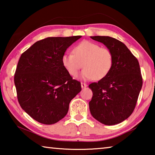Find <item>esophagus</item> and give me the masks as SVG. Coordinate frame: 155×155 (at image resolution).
<instances>
[{"label":"esophagus","instance_id":"34e87169","mask_svg":"<svg viewBox=\"0 0 155 155\" xmlns=\"http://www.w3.org/2000/svg\"><path fill=\"white\" fill-rule=\"evenodd\" d=\"M81 87H82V88H85L87 86V84L85 83H81Z\"/></svg>","mask_w":155,"mask_h":155}]
</instances>
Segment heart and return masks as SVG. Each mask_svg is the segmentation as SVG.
I'll return each instance as SVG.
<instances>
[{
  "label": "heart",
  "instance_id": "obj_1",
  "mask_svg": "<svg viewBox=\"0 0 155 155\" xmlns=\"http://www.w3.org/2000/svg\"><path fill=\"white\" fill-rule=\"evenodd\" d=\"M72 53H65L61 58L62 64L69 74L76 77L82 67L83 79L101 80L111 70L112 52L109 48L101 47L93 41L84 40L74 47Z\"/></svg>",
  "mask_w": 155,
  "mask_h": 155
}]
</instances>
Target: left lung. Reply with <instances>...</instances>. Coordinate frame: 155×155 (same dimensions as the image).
I'll return each mask as SVG.
<instances>
[{
  "instance_id": "left-lung-1",
  "label": "left lung",
  "mask_w": 155,
  "mask_h": 155,
  "mask_svg": "<svg viewBox=\"0 0 155 155\" xmlns=\"http://www.w3.org/2000/svg\"><path fill=\"white\" fill-rule=\"evenodd\" d=\"M103 43L113 54L111 70L105 77L89 85L93 96L90 113L105 125H115L132 114L142 87L138 60L122 41L109 36H91Z\"/></svg>"
}]
</instances>
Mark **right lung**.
<instances>
[{
    "label": "right lung",
    "instance_id": "add662e5",
    "mask_svg": "<svg viewBox=\"0 0 155 155\" xmlns=\"http://www.w3.org/2000/svg\"><path fill=\"white\" fill-rule=\"evenodd\" d=\"M81 38H47L21 54L14 75L18 103L38 122L52 124L64 118L81 91V83L72 79L61 62L67 48Z\"/></svg>",
    "mask_w": 155,
    "mask_h": 155
}]
</instances>
